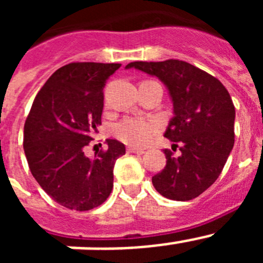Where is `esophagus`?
I'll return each mask as SVG.
<instances>
[{
  "label": "esophagus",
  "instance_id": "34e87169",
  "mask_svg": "<svg viewBox=\"0 0 263 263\" xmlns=\"http://www.w3.org/2000/svg\"><path fill=\"white\" fill-rule=\"evenodd\" d=\"M126 152L129 153V154H143V153H145L142 148H137V147H127Z\"/></svg>",
  "mask_w": 263,
  "mask_h": 263
}]
</instances>
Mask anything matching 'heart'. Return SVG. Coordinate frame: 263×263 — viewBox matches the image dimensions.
<instances>
[{"instance_id": "1", "label": "heart", "mask_w": 263, "mask_h": 263, "mask_svg": "<svg viewBox=\"0 0 263 263\" xmlns=\"http://www.w3.org/2000/svg\"><path fill=\"white\" fill-rule=\"evenodd\" d=\"M162 129V122L152 117H125L113 126V134L121 142L142 147Z\"/></svg>"}]
</instances>
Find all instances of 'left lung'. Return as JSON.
I'll return each instance as SVG.
<instances>
[{
    "label": "left lung",
    "mask_w": 263,
    "mask_h": 263,
    "mask_svg": "<svg viewBox=\"0 0 263 263\" xmlns=\"http://www.w3.org/2000/svg\"><path fill=\"white\" fill-rule=\"evenodd\" d=\"M137 68L154 75L168 88L174 117L164 137L173 141L166 167L153 176V185L171 200H192L220 176L234 145L233 101L221 81L183 60L133 62Z\"/></svg>",
    "instance_id": "left-lung-1"
}]
</instances>
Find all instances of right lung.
<instances>
[{"mask_svg":"<svg viewBox=\"0 0 263 263\" xmlns=\"http://www.w3.org/2000/svg\"><path fill=\"white\" fill-rule=\"evenodd\" d=\"M118 63L76 62L60 67L34 99L23 129V148L32 176L60 205L89 211L113 188V167L125 146L106 139L108 148L84 154L101 125L104 87Z\"/></svg>","mask_w":263,"mask_h":263,"instance_id":"add662e5","label":"right lung"}]
</instances>
